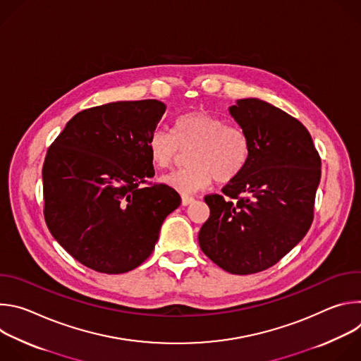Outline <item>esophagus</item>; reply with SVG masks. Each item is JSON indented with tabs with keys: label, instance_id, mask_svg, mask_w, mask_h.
<instances>
[{
	"label": "esophagus",
	"instance_id": "1",
	"mask_svg": "<svg viewBox=\"0 0 361 361\" xmlns=\"http://www.w3.org/2000/svg\"><path fill=\"white\" fill-rule=\"evenodd\" d=\"M194 202V198L192 197H188V195H183L181 197V204L184 205V207H187V205L192 204Z\"/></svg>",
	"mask_w": 361,
	"mask_h": 361
}]
</instances>
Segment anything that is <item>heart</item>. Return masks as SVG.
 Returning <instances> with one entry per match:
<instances>
[{
  "mask_svg": "<svg viewBox=\"0 0 361 361\" xmlns=\"http://www.w3.org/2000/svg\"><path fill=\"white\" fill-rule=\"evenodd\" d=\"M173 133L154 130L147 140L148 156L154 167L169 169L180 156V149L192 148L190 167L173 171L161 181L183 194H192L207 188L213 180L227 184L244 170L250 156L247 134L226 120L195 110L180 116L174 121Z\"/></svg>",
  "mask_w": 361,
  "mask_h": 361,
  "instance_id": "1",
  "label": "heart"
}]
</instances>
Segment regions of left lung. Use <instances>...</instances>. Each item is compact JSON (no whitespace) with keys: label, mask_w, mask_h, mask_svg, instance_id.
Returning <instances> with one entry per match:
<instances>
[{"label":"left lung","mask_w":361,"mask_h":361,"mask_svg":"<svg viewBox=\"0 0 361 361\" xmlns=\"http://www.w3.org/2000/svg\"><path fill=\"white\" fill-rule=\"evenodd\" d=\"M228 113L248 137L250 156L223 188L227 199L204 198L210 217L198 243L219 267L244 276L274 266L304 238L313 221L322 160L307 128L270 102L237 99Z\"/></svg>","instance_id":"left-lung-1"}]
</instances>
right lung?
Wrapping results in <instances>:
<instances>
[{
	"instance_id": "right-lung-1",
	"label": "right lung",
	"mask_w": 361,
	"mask_h": 361,
	"mask_svg": "<svg viewBox=\"0 0 361 361\" xmlns=\"http://www.w3.org/2000/svg\"><path fill=\"white\" fill-rule=\"evenodd\" d=\"M167 106L116 101L75 114L48 148L42 167L49 233L75 260L107 274L144 263L166 217L181 204L154 177L147 140Z\"/></svg>"
}]
</instances>
